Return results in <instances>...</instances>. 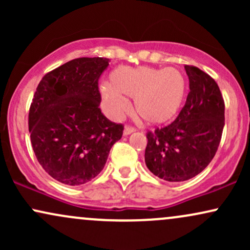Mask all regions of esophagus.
Returning a JSON list of instances; mask_svg holds the SVG:
<instances>
[{
    "instance_id": "1",
    "label": "esophagus",
    "mask_w": 250,
    "mask_h": 250,
    "mask_svg": "<svg viewBox=\"0 0 250 250\" xmlns=\"http://www.w3.org/2000/svg\"><path fill=\"white\" fill-rule=\"evenodd\" d=\"M134 131H135L134 128L125 125V129H123V135H125V136H127V135H130L131 133H134Z\"/></svg>"
}]
</instances>
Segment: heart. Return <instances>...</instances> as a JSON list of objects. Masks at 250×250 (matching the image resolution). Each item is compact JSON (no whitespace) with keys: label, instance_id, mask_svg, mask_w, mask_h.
Returning <instances> with one entry per match:
<instances>
[{"label":"heart","instance_id":"heart-1","mask_svg":"<svg viewBox=\"0 0 250 250\" xmlns=\"http://www.w3.org/2000/svg\"><path fill=\"white\" fill-rule=\"evenodd\" d=\"M102 108L110 119H119L135 100V113L149 125L171 122L185 105L188 80L176 68L119 67L110 73V83L100 85Z\"/></svg>","mask_w":250,"mask_h":250}]
</instances>
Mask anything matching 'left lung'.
I'll return each instance as SVG.
<instances>
[{"mask_svg":"<svg viewBox=\"0 0 250 250\" xmlns=\"http://www.w3.org/2000/svg\"><path fill=\"white\" fill-rule=\"evenodd\" d=\"M189 91L185 107L167 127L147 134L145 161L168 182L193 179L210 163L225 127V102L217 83L193 65H185Z\"/></svg>","mask_w":250,"mask_h":250,"instance_id":"obj_1","label":"left lung"}]
</instances>
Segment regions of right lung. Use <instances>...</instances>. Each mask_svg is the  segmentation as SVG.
Here are the masks:
<instances>
[{"label":"right lung","instance_id":"obj_1","mask_svg":"<svg viewBox=\"0 0 250 250\" xmlns=\"http://www.w3.org/2000/svg\"><path fill=\"white\" fill-rule=\"evenodd\" d=\"M105 57H81L41 80L29 109V133L37 161L53 179L80 186L97 176L123 125L101 113L99 79Z\"/></svg>","mask_w":250,"mask_h":250}]
</instances>
